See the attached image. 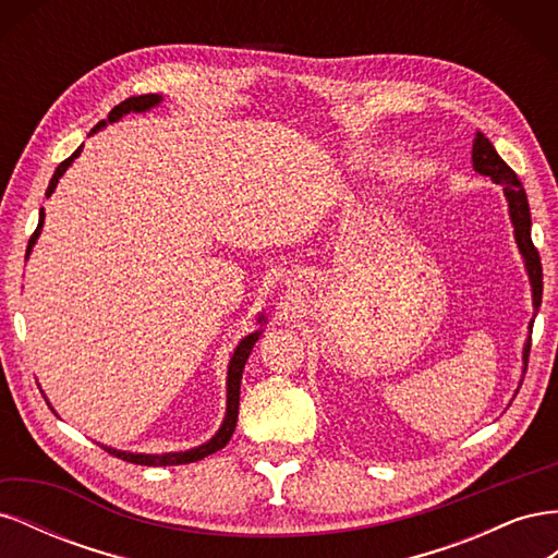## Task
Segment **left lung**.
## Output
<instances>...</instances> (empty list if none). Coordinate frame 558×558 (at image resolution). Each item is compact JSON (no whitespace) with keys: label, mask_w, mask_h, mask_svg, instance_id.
<instances>
[{"label":"left lung","mask_w":558,"mask_h":558,"mask_svg":"<svg viewBox=\"0 0 558 558\" xmlns=\"http://www.w3.org/2000/svg\"><path fill=\"white\" fill-rule=\"evenodd\" d=\"M472 167H475V172H480L482 177H492V181L502 189L505 199H508L510 221L514 226V240L531 281L533 316H537V307L543 305V265H539L537 248L531 242V209H529L526 191H523L517 174L508 165H505V160L496 154L494 144L488 142L482 132H477L475 142H472ZM531 326H533V318H531ZM529 351H531V337L526 340V344H523V373H526Z\"/></svg>","instance_id":"left-lung-1"}]
</instances>
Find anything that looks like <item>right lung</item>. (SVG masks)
<instances>
[{
  "mask_svg": "<svg viewBox=\"0 0 558 558\" xmlns=\"http://www.w3.org/2000/svg\"><path fill=\"white\" fill-rule=\"evenodd\" d=\"M162 102V95H156V93H150V95H140V97H128L125 102H121L118 107H113L111 109V113L107 116V121H99L95 128H93V132L90 134H95L97 130H102V128H107V123H116V121H121V118L125 116V113H144V111H150L154 107H158ZM81 150H83V146H78L74 154L66 158V160H62L60 165H58V170H56V174H53V179H50V183H48V191H46V197H50L53 195V191H56V185H58V181H60V177L70 170V165L81 156ZM44 209L39 211V226H37V230H35V234H32L29 238V244H27V256L32 253V248H35V244H37V240H39V234H41V228H44ZM258 324L263 326L265 324V314H258ZM263 335V328H258V330H253V332H248L244 340L238 344V349L232 351V359H230V363H228V379H226V391H228V400H226V416H223V424H221V428H218L216 433H214V437L211 440H207V442H202L199 447H193V449H189V451H167V453H137V451H121V449H113V447H107V445H102L109 453H113V456H118V459H123V461H128V463H134V465H181V463H195V461H202L205 459V456H209V453H216L218 449H223L228 442H230V437H232V433H234V426H238V414H240V384H242V373H244V365H246V361H248V353H251V349L256 347V342H258V337ZM50 404V402H48ZM53 410V408H50Z\"/></svg>",
  "mask_w": 558,
  "mask_h": 558,
  "instance_id": "add662e5",
  "label": "right lung"
}]
</instances>
